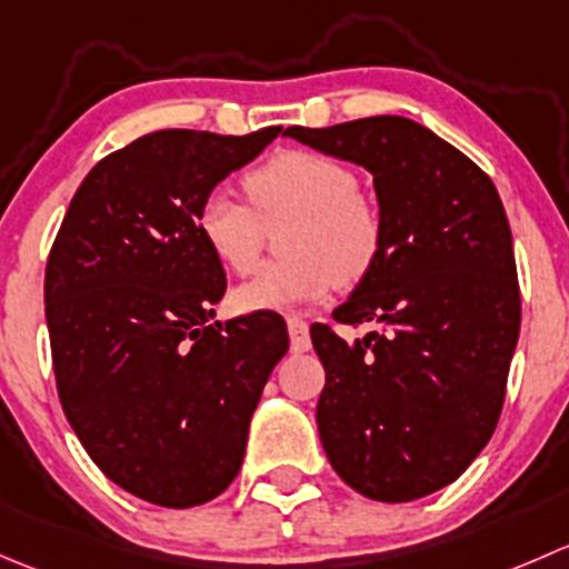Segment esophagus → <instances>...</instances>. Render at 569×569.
Segmentation results:
<instances>
[{
	"instance_id": "34e87169",
	"label": "esophagus",
	"mask_w": 569,
	"mask_h": 569,
	"mask_svg": "<svg viewBox=\"0 0 569 569\" xmlns=\"http://www.w3.org/2000/svg\"><path fill=\"white\" fill-rule=\"evenodd\" d=\"M287 331H290V350H292V353H307V350L312 348L307 320L287 318Z\"/></svg>"
}]
</instances>
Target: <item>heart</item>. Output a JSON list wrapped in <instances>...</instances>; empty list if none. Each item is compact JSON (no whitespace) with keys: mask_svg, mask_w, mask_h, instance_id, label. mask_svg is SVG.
<instances>
[{"mask_svg":"<svg viewBox=\"0 0 569 569\" xmlns=\"http://www.w3.org/2000/svg\"><path fill=\"white\" fill-rule=\"evenodd\" d=\"M251 208L227 189L210 191L197 210L204 249L232 273H249L262 246V221L290 219L282 251L254 279L238 284V312L290 315L323 303L337 279L356 282L375 266L383 241L380 213L359 191L353 169L312 150H284L243 180Z\"/></svg>","mask_w":569,"mask_h":569,"instance_id":"1","label":"heart"}]
</instances>
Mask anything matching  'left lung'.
Returning a JSON list of instances; mask_svg holds the SVG:
<instances>
[{
	"label": "left lung",
	"instance_id": "left-lung-1",
	"mask_svg": "<svg viewBox=\"0 0 569 569\" xmlns=\"http://www.w3.org/2000/svg\"><path fill=\"white\" fill-rule=\"evenodd\" d=\"M284 137L372 174L383 241L339 323L312 326L326 367L320 441L333 471L375 501L447 488L490 441L520 333L512 232L493 180L408 117L380 114Z\"/></svg>",
	"mask_w": 569,
	"mask_h": 569
}]
</instances>
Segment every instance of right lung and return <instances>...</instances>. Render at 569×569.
Segmentation results:
<instances>
[{
  "label": "right lung",
  "instance_id": "obj_1",
  "mask_svg": "<svg viewBox=\"0 0 569 569\" xmlns=\"http://www.w3.org/2000/svg\"><path fill=\"white\" fill-rule=\"evenodd\" d=\"M279 133L167 128L137 139L92 167L49 254L62 411L111 482L158 507H197L230 488L290 345L273 312L213 323L227 273L197 230L202 199Z\"/></svg>",
  "mask_w": 569,
  "mask_h": 569
}]
</instances>
